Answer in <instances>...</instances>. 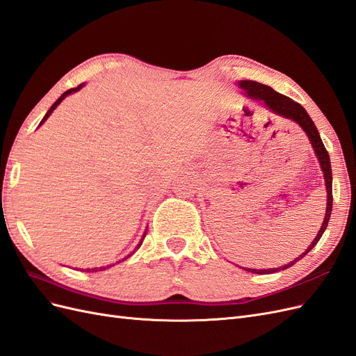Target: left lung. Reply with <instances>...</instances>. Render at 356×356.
<instances>
[{"instance_id": "obj_1", "label": "left lung", "mask_w": 356, "mask_h": 356, "mask_svg": "<svg viewBox=\"0 0 356 356\" xmlns=\"http://www.w3.org/2000/svg\"><path fill=\"white\" fill-rule=\"evenodd\" d=\"M238 86L245 90V96L248 99L251 101H257L258 104L264 105L266 108L276 114V115H281L284 118H288V120H293L294 123H297L301 129H303L305 134L307 135L309 141L312 144V148H314V153L315 156L318 157V161H319V166H321V170L322 174H324V179H325V188H327V209H325V217H324V221H322V225L321 229L318 232V234L315 236L314 242H312L307 250L298 255L296 260H293L291 263L285 264V266H281V267H275V268H266V270H257V268H245V270L248 272H252V273H273V272H279V270H285V268L291 267L293 264H296L297 260H301L312 248H314L318 241L321 239V236L324 234L327 225H328V221H330V215H331V209H332V174H331V161H330V156H328V152L324 147V143H322V139L319 136V132L318 129L314 123V120H312L310 115L307 114V111L301 106L298 102L293 101L291 98H288V96L285 95H281L277 93L276 90H273L270 86H266V84H261V83H257V81H252V80H241L238 81Z\"/></svg>"}]
</instances>
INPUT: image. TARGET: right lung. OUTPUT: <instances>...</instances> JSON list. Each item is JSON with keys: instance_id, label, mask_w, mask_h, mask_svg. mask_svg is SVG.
Masks as SVG:
<instances>
[{"instance_id": "1", "label": "right lung", "mask_w": 356, "mask_h": 356, "mask_svg": "<svg viewBox=\"0 0 356 356\" xmlns=\"http://www.w3.org/2000/svg\"><path fill=\"white\" fill-rule=\"evenodd\" d=\"M83 86H84V83H81L80 86H77V88H72V89H70V90H67V92H63V93H62V95L59 96V99H58V101H56L55 104H53V105L50 106V110H49V111L46 113V115H44V117H42V120H41L40 126H41L42 123H44V122L47 120V118L50 117V114H51L53 111H55V110L58 108V105H59V104H60V102H62L63 99H65L68 95H71V93H75V92H79V90H80V89L83 88ZM145 234H147V230H145V232H144V234H143V239H141V241H139V243H138V246H136V250H138V248H139V246H141V245H143V241H144V238H145ZM134 252H135V251H134ZM134 252H132V254H134ZM132 254H129L127 257H124V258H123V260H126V258H129V257H131ZM123 260H122V261H123ZM122 261H117V263H122ZM111 266H114V264H111ZM111 266H106V267H99V268H98V267H93V268H88V270H86V272H99V270H105V268H110Z\"/></svg>"}]
</instances>
